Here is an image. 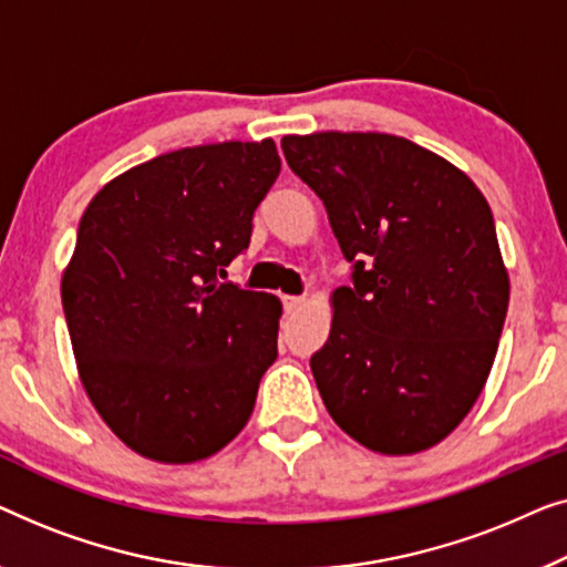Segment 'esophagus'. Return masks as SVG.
Wrapping results in <instances>:
<instances>
[{
    "instance_id": "esophagus-1",
    "label": "esophagus",
    "mask_w": 567,
    "mask_h": 567,
    "mask_svg": "<svg viewBox=\"0 0 567 567\" xmlns=\"http://www.w3.org/2000/svg\"><path fill=\"white\" fill-rule=\"evenodd\" d=\"M282 306H285L287 313H298V310L306 306V298H300V295H285Z\"/></svg>"
}]
</instances>
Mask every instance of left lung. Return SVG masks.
<instances>
[{"instance_id": "obj_1", "label": "left lung", "mask_w": 567, "mask_h": 567, "mask_svg": "<svg viewBox=\"0 0 567 567\" xmlns=\"http://www.w3.org/2000/svg\"><path fill=\"white\" fill-rule=\"evenodd\" d=\"M282 151L352 261L329 341L310 357L326 409L372 452L440 444L481 395L506 321L488 203L465 172L398 135H285Z\"/></svg>"}]
</instances>
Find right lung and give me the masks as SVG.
Segmentation results:
<instances>
[{
    "mask_svg": "<svg viewBox=\"0 0 567 567\" xmlns=\"http://www.w3.org/2000/svg\"><path fill=\"white\" fill-rule=\"evenodd\" d=\"M277 174L272 138L179 148L107 182L79 220L61 280L79 378L141 457L205 460L251 416L282 306L218 277Z\"/></svg>",
    "mask_w": 567,
    "mask_h": 567,
    "instance_id": "add662e5",
    "label": "right lung"
}]
</instances>
